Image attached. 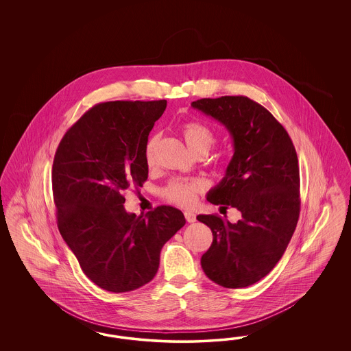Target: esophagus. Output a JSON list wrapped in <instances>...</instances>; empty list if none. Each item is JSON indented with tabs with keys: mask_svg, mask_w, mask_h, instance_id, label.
Instances as JSON below:
<instances>
[{
	"mask_svg": "<svg viewBox=\"0 0 351 351\" xmlns=\"http://www.w3.org/2000/svg\"><path fill=\"white\" fill-rule=\"evenodd\" d=\"M184 216H185V219H186V221L188 223H195V213H191V211H185L184 213Z\"/></svg>",
	"mask_w": 351,
	"mask_h": 351,
	"instance_id": "1",
	"label": "esophagus"
}]
</instances>
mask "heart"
I'll list each match as a JSON object with an SVG mask.
<instances>
[{"instance_id": "1", "label": "heart", "mask_w": 351, "mask_h": 351, "mask_svg": "<svg viewBox=\"0 0 351 351\" xmlns=\"http://www.w3.org/2000/svg\"><path fill=\"white\" fill-rule=\"evenodd\" d=\"M182 138L191 153H197L201 150H210L215 143L213 132L199 122H188L181 128ZM158 136L149 138L145 147V160L148 165L154 160V152L158 144ZM204 189V182L199 179L194 180H176L170 182L165 189L163 195L171 202L178 203L180 206H191L197 199V195Z\"/></svg>"}]
</instances>
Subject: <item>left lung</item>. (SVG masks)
I'll use <instances>...</instances> for the list:
<instances>
[{
	"mask_svg": "<svg viewBox=\"0 0 351 351\" xmlns=\"http://www.w3.org/2000/svg\"><path fill=\"white\" fill-rule=\"evenodd\" d=\"M191 106L220 122L233 140V157L207 201L242 213L234 223L215 215L197 216L213 235L201 265L221 287H248L273 270L296 229L298 154L285 128L245 96L201 99Z\"/></svg>",
	"mask_w": 351,
	"mask_h": 351,
	"instance_id": "left-lung-1",
	"label": "left lung"
}]
</instances>
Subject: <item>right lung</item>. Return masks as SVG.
<instances>
[{"label": "right lung", "mask_w": 351, "mask_h": 351, "mask_svg": "<svg viewBox=\"0 0 351 351\" xmlns=\"http://www.w3.org/2000/svg\"><path fill=\"white\" fill-rule=\"evenodd\" d=\"M166 106V100L97 104L66 131L53 158L59 232L86 276L109 292L149 283L162 247L185 225L171 206L140 216L123 206V191L148 179L149 132Z\"/></svg>", "instance_id": "add662e5"}]
</instances>
